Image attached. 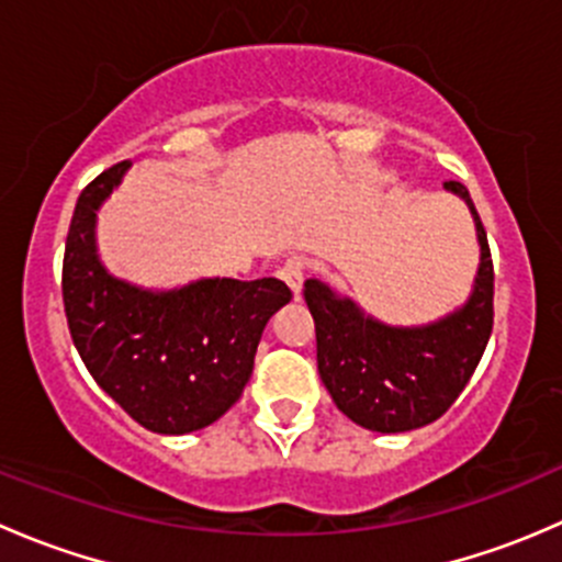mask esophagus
I'll use <instances>...</instances> for the list:
<instances>
[{"instance_id":"esophagus-1","label":"esophagus","mask_w":562,"mask_h":562,"mask_svg":"<svg viewBox=\"0 0 562 562\" xmlns=\"http://www.w3.org/2000/svg\"><path fill=\"white\" fill-rule=\"evenodd\" d=\"M304 274H307V258H302V255H291V258L280 266V277L288 282V288H291L296 296L302 293Z\"/></svg>"}]
</instances>
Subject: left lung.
Returning <instances> with one entry per match:
<instances>
[{
	"label": "left lung",
	"mask_w": 562,
	"mask_h": 562,
	"mask_svg": "<svg viewBox=\"0 0 562 562\" xmlns=\"http://www.w3.org/2000/svg\"><path fill=\"white\" fill-rule=\"evenodd\" d=\"M443 187L468 203L481 247L473 293L457 313L427 326H386L321 280L304 282L323 386L350 422L372 432H407L443 416L490 342L495 317L490 241L468 187L459 181Z\"/></svg>",
	"instance_id": "1"
}]
</instances>
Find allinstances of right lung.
Wrapping results in <instances>:
<instances>
[{
  "label": "right lung",
  "mask_w": 562,
  "mask_h": 562,
  "mask_svg": "<svg viewBox=\"0 0 562 562\" xmlns=\"http://www.w3.org/2000/svg\"><path fill=\"white\" fill-rule=\"evenodd\" d=\"M127 168L116 162L78 195L61 263L67 326L89 375L124 413L151 432L187 435L239 400L266 323L293 293L274 277L146 291L108 274L94 223Z\"/></svg>",
  "instance_id": "add662e5"
}]
</instances>
